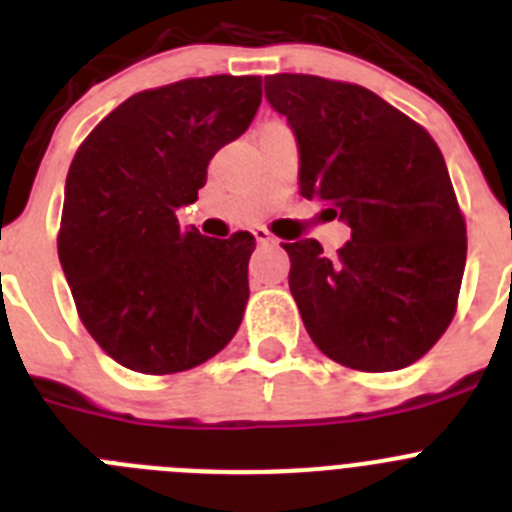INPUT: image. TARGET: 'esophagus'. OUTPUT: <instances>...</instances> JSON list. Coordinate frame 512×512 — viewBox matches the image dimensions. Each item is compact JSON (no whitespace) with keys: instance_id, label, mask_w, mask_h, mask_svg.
<instances>
[{"instance_id":"1","label":"esophagus","mask_w":512,"mask_h":512,"mask_svg":"<svg viewBox=\"0 0 512 512\" xmlns=\"http://www.w3.org/2000/svg\"><path fill=\"white\" fill-rule=\"evenodd\" d=\"M253 238H256V243H261V246H274V243H277V238H274L266 228H253Z\"/></svg>"}]
</instances>
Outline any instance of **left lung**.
Instances as JSON below:
<instances>
[{
    "label": "left lung",
    "mask_w": 512,
    "mask_h": 512,
    "mask_svg": "<svg viewBox=\"0 0 512 512\" xmlns=\"http://www.w3.org/2000/svg\"><path fill=\"white\" fill-rule=\"evenodd\" d=\"M300 151V194L351 228L328 259L315 238L284 243L289 289L315 346L361 372L410 366L456 312L467 225L436 140L359 84L264 79Z\"/></svg>",
    "instance_id": "obj_1"
}]
</instances>
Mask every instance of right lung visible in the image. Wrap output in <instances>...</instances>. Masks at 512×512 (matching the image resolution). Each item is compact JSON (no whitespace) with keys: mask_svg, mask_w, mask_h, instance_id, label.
<instances>
[{"mask_svg":"<svg viewBox=\"0 0 512 512\" xmlns=\"http://www.w3.org/2000/svg\"><path fill=\"white\" fill-rule=\"evenodd\" d=\"M261 76H205L138 92L87 135L63 189L58 259L81 323L140 374H176L235 336L248 302L246 230L179 228L207 164L243 135Z\"/></svg>","mask_w":512,"mask_h":512,"instance_id":"obj_1","label":"right lung"}]
</instances>
